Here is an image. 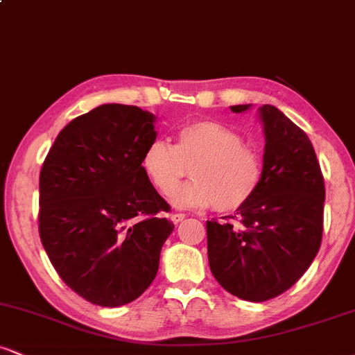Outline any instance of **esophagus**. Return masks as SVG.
Returning <instances> with one entry per match:
<instances>
[{"instance_id":"esophagus-1","label":"esophagus","mask_w":355,"mask_h":355,"mask_svg":"<svg viewBox=\"0 0 355 355\" xmlns=\"http://www.w3.org/2000/svg\"><path fill=\"white\" fill-rule=\"evenodd\" d=\"M183 218H185V214H173L172 215V222L173 223H180Z\"/></svg>"}]
</instances>
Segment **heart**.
Returning <instances> with one entry per match:
<instances>
[{"label": "heart", "mask_w": 355, "mask_h": 355, "mask_svg": "<svg viewBox=\"0 0 355 355\" xmlns=\"http://www.w3.org/2000/svg\"><path fill=\"white\" fill-rule=\"evenodd\" d=\"M191 166L194 180L174 188ZM141 170L160 193L180 209L229 214L254 198L262 182V160L245 145L237 130L218 121H193L182 126L177 144L153 140L141 155Z\"/></svg>", "instance_id": "b5f03b06"}]
</instances>
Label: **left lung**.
Here are the masks:
<instances>
[{
    "instance_id": "obj_1",
    "label": "left lung",
    "mask_w": 355,
    "mask_h": 355,
    "mask_svg": "<svg viewBox=\"0 0 355 355\" xmlns=\"http://www.w3.org/2000/svg\"><path fill=\"white\" fill-rule=\"evenodd\" d=\"M259 116L266 135L259 190L227 222H207L211 274L227 292L250 302L284 294L311 267L322 242L325 200L320 165L304 130L272 105L260 107Z\"/></svg>"
}]
</instances>
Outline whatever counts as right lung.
<instances>
[{"instance_id":"1","label":"right lung","mask_w":355,"mask_h":355,"mask_svg":"<svg viewBox=\"0 0 355 355\" xmlns=\"http://www.w3.org/2000/svg\"><path fill=\"white\" fill-rule=\"evenodd\" d=\"M155 115L107 103L64 126L40 173V239L64 284L88 302L120 307L153 282L175 225L141 170Z\"/></svg>"}]
</instances>
